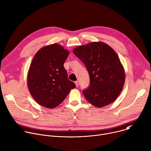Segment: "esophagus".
I'll use <instances>...</instances> for the list:
<instances>
[{
    "label": "esophagus",
    "instance_id": "esophagus-1",
    "mask_svg": "<svg viewBox=\"0 0 151 151\" xmlns=\"http://www.w3.org/2000/svg\"><path fill=\"white\" fill-rule=\"evenodd\" d=\"M75 84H76V86L78 87V86H79V82L78 81H75Z\"/></svg>",
    "mask_w": 151,
    "mask_h": 151
}]
</instances>
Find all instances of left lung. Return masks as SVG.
I'll return each instance as SVG.
<instances>
[{
    "label": "left lung",
    "instance_id": "8db88e82",
    "mask_svg": "<svg viewBox=\"0 0 151 151\" xmlns=\"http://www.w3.org/2000/svg\"><path fill=\"white\" fill-rule=\"evenodd\" d=\"M73 52L84 63L89 73L90 85L83 91L87 101L99 108L113 103L125 81V70L116 52L99 42L76 47Z\"/></svg>",
    "mask_w": 151,
    "mask_h": 151
}]
</instances>
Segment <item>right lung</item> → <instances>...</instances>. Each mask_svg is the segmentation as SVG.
Listing matches in <instances>:
<instances>
[{"label":"right lung","mask_w":151,"mask_h":151,"mask_svg":"<svg viewBox=\"0 0 151 151\" xmlns=\"http://www.w3.org/2000/svg\"><path fill=\"white\" fill-rule=\"evenodd\" d=\"M68 50L57 43L41 48L31 63L27 83L34 99L40 105L54 108L67 97L76 85L68 79L64 63Z\"/></svg>","instance_id":"add662e5"}]
</instances>
